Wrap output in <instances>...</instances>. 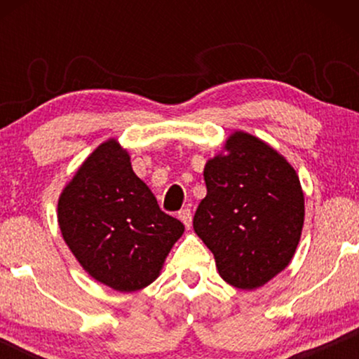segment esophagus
Wrapping results in <instances>:
<instances>
[{
    "mask_svg": "<svg viewBox=\"0 0 359 359\" xmlns=\"http://www.w3.org/2000/svg\"><path fill=\"white\" fill-rule=\"evenodd\" d=\"M178 217H180L181 222L184 224L186 229L191 227V222H193V214H191V209L186 208V209H183V210H180Z\"/></svg>",
    "mask_w": 359,
    "mask_h": 359,
    "instance_id": "1",
    "label": "esophagus"
}]
</instances>
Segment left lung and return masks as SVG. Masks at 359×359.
I'll return each mask as SVG.
<instances>
[{
	"label": "left lung",
	"mask_w": 359,
	"mask_h": 359,
	"mask_svg": "<svg viewBox=\"0 0 359 359\" xmlns=\"http://www.w3.org/2000/svg\"><path fill=\"white\" fill-rule=\"evenodd\" d=\"M208 160V194L194 232L214 253L220 278L252 291L281 273L296 253L304 225V193L296 170L273 147L233 132Z\"/></svg>",
	"instance_id": "8db88e82"
}]
</instances>
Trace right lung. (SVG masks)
<instances>
[{
	"mask_svg": "<svg viewBox=\"0 0 359 359\" xmlns=\"http://www.w3.org/2000/svg\"><path fill=\"white\" fill-rule=\"evenodd\" d=\"M63 240L83 269L121 292L154 283L184 225L160 209L116 139L101 144L58 199Z\"/></svg>",
	"mask_w": 359,
	"mask_h": 359,
	"instance_id": "add662e5",
	"label": "right lung"
}]
</instances>
